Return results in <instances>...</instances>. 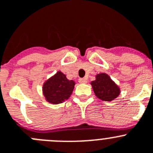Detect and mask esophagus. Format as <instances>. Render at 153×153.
Returning a JSON list of instances; mask_svg holds the SVG:
<instances>
[{
	"mask_svg": "<svg viewBox=\"0 0 153 153\" xmlns=\"http://www.w3.org/2000/svg\"><path fill=\"white\" fill-rule=\"evenodd\" d=\"M79 82H80V83H86L87 82V79H86V78H79Z\"/></svg>",
	"mask_w": 153,
	"mask_h": 153,
	"instance_id": "1",
	"label": "esophagus"
}]
</instances>
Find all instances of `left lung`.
Returning <instances> with one entry per match:
<instances>
[{
	"label": "left lung",
	"mask_w": 153,
	"mask_h": 153,
	"mask_svg": "<svg viewBox=\"0 0 153 153\" xmlns=\"http://www.w3.org/2000/svg\"><path fill=\"white\" fill-rule=\"evenodd\" d=\"M94 92L99 99L103 101L114 100L120 94V88L106 74L96 75V80L91 82Z\"/></svg>",
	"instance_id": "8db88e82"
}]
</instances>
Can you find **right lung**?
I'll list each match as a JSON object with an SVG mask.
<instances>
[{
  "label": "right lung",
  "mask_w": 153,
  "mask_h": 153,
  "mask_svg": "<svg viewBox=\"0 0 153 153\" xmlns=\"http://www.w3.org/2000/svg\"><path fill=\"white\" fill-rule=\"evenodd\" d=\"M75 82L67 79L66 76L58 71L43 85V94L47 102L60 104L67 100L72 94Z\"/></svg>",
  "instance_id": "1"
}]
</instances>
